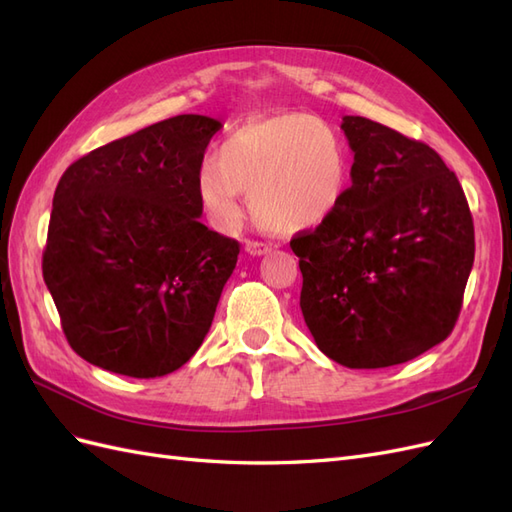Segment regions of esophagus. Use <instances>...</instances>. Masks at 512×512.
Masks as SVG:
<instances>
[{
  "label": "esophagus",
  "instance_id": "obj_1",
  "mask_svg": "<svg viewBox=\"0 0 512 512\" xmlns=\"http://www.w3.org/2000/svg\"><path fill=\"white\" fill-rule=\"evenodd\" d=\"M245 252L250 256H262L271 252V245L260 243V241H245Z\"/></svg>",
  "mask_w": 512,
  "mask_h": 512
}]
</instances>
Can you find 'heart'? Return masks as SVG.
I'll return each instance as SVG.
<instances>
[{
  "mask_svg": "<svg viewBox=\"0 0 512 512\" xmlns=\"http://www.w3.org/2000/svg\"><path fill=\"white\" fill-rule=\"evenodd\" d=\"M347 144L329 122L278 114L243 122L196 174L198 202L217 228L243 219L241 193L260 226L278 234L319 228L338 211L349 187Z\"/></svg>",
  "mask_w": 512,
  "mask_h": 512,
  "instance_id": "b5f03b06",
  "label": "heart"
}]
</instances>
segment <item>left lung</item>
<instances>
[{"label": "left lung", "mask_w": 512, "mask_h": 512, "mask_svg": "<svg viewBox=\"0 0 512 512\" xmlns=\"http://www.w3.org/2000/svg\"><path fill=\"white\" fill-rule=\"evenodd\" d=\"M351 187L319 228L290 247L303 275V319L329 359L388 368L444 342L474 265L463 187L431 146L344 116Z\"/></svg>", "instance_id": "1"}]
</instances>
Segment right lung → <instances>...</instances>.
I'll use <instances>...</instances> for the list:
<instances>
[{
  "label": "right lung",
  "instance_id": "add662e5",
  "mask_svg": "<svg viewBox=\"0 0 512 512\" xmlns=\"http://www.w3.org/2000/svg\"><path fill=\"white\" fill-rule=\"evenodd\" d=\"M183 114L77 159L55 187L43 278L64 336L116 375H170L209 334L239 243L200 224L196 174L219 131Z\"/></svg>",
  "mask_w": 512,
  "mask_h": 512
}]
</instances>
